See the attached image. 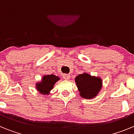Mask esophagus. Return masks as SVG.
<instances>
[{
    "instance_id": "esophagus-1",
    "label": "esophagus",
    "mask_w": 134,
    "mask_h": 134,
    "mask_svg": "<svg viewBox=\"0 0 134 134\" xmlns=\"http://www.w3.org/2000/svg\"><path fill=\"white\" fill-rule=\"evenodd\" d=\"M62 76H63L64 79H66V80H68V79H70V76L68 74H64Z\"/></svg>"
}]
</instances>
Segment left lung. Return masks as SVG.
I'll list each match as a JSON object with an SVG mask.
<instances>
[{"instance_id":"1","label":"left lung","mask_w":134,"mask_h":134,"mask_svg":"<svg viewBox=\"0 0 134 134\" xmlns=\"http://www.w3.org/2000/svg\"><path fill=\"white\" fill-rule=\"evenodd\" d=\"M79 94L82 97L86 99L94 98L99 94L102 87V80L86 72L79 74L75 78Z\"/></svg>"}]
</instances>
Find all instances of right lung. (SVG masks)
Listing matches in <instances>:
<instances>
[{"instance_id":"1","label":"right lung","mask_w":134,"mask_h":134,"mask_svg":"<svg viewBox=\"0 0 134 134\" xmlns=\"http://www.w3.org/2000/svg\"><path fill=\"white\" fill-rule=\"evenodd\" d=\"M59 80L60 78L54 74L43 76L41 81L36 84L37 90L41 94H48L51 90L54 88L55 82Z\"/></svg>"}]
</instances>
